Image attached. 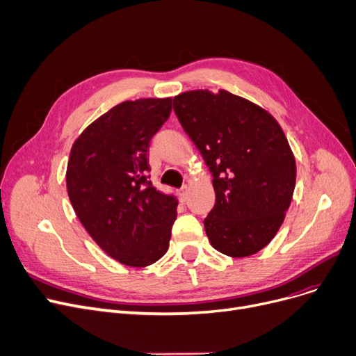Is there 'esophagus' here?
I'll use <instances>...</instances> for the list:
<instances>
[{
  "instance_id": "esophagus-1",
  "label": "esophagus",
  "mask_w": 356,
  "mask_h": 356,
  "mask_svg": "<svg viewBox=\"0 0 356 356\" xmlns=\"http://www.w3.org/2000/svg\"><path fill=\"white\" fill-rule=\"evenodd\" d=\"M179 195H181V200L185 201L188 197V185H182V188L179 190Z\"/></svg>"
}]
</instances>
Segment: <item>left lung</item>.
<instances>
[{"mask_svg":"<svg viewBox=\"0 0 356 356\" xmlns=\"http://www.w3.org/2000/svg\"><path fill=\"white\" fill-rule=\"evenodd\" d=\"M174 111L213 174L204 218L211 246L232 258L264 249L280 230L296 187V159L275 118L226 90L174 97Z\"/></svg>","mask_w":356,"mask_h":356,"instance_id":"8db88e82","label":"left lung"}]
</instances>
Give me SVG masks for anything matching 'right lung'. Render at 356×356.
I'll use <instances>...</instances> for the list:
<instances>
[{
    "mask_svg": "<svg viewBox=\"0 0 356 356\" xmlns=\"http://www.w3.org/2000/svg\"><path fill=\"white\" fill-rule=\"evenodd\" d=\"M172 98H139L98 117L74 142L66 188L82 226L108 257L143 268L168 250L178 200L147 181L150 139Z\"/></svg>",
    "mask_w": 356,
    "mask_h": 356,
    "instance_id": "right-lung-1",
    "label": "right lung"
}]
</instances>
